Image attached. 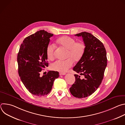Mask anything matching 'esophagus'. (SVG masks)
Returning <instances> with one entry per match:
<instances>
[{
  "mask_svg": "<svg viewBox=\"0 0 125 125\" xmlns=\"http://www.w3.org/2000/svg\"><path fill=\"white\" fill-rule=\"evenodd\" d=\"M59 75L61 76V75H66V73H63V72H60L59 73Z\"/></svg>",
  "mask_w": 125,
  "mask_h": 125,
  "instance_id": "obj_1",
  "label": "esophagus"
}]
</instances>
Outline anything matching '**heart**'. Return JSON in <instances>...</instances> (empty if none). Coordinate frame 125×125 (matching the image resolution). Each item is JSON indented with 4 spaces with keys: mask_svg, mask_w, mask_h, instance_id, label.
<instances>
[{
    "mask_svg": "<svg viewBox=\"0 0 125 125\" xmlns=\"http://www.w3.org/2000/svg\"><path fill=\"white\" fill-rule=\"evenodd\" d=\"M57 42L62 47L68 50L67 59L58 60L53 63L51 69L54 71L64 72L72 66L74 61H79L83 57L85 49V46L83 42H77L76 40L68 36L62 37L57 40ZM55 46L49 44L46 48V55L50 60L55 57Z\"/></svg>",
    "mask_w": 125,
    "mask_h": 125,
    "instance_id": "obj_1",
    "label": "heart"
}]
</instances>
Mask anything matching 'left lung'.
Masks as SVG:
<instances>
[{
    "label": "left lung",
    "mask_w": 125,
    "mask_h": 125,
    "mask_svg": "<svg viewBox=\"0 0 125 125\" xmlns=\"http://www.w3.org/2000/svg\"><path fill=\"white\" fill-rule=\"evenodd\" d=\"M82 37L85 46L84 54L73 70L84 78L75 74V82L70 88L74 96L84 98L94 93L100 85L107 66L106 51L103 43L91 33L85 31L75 34Z\"/></svg>",
    "instance_id": "1"
}]
</instances>
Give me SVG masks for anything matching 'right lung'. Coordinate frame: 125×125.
<instances>
[{
    "label": "right lung",
    "mask_w": 125,
    "mask_h": 125,
    "mask_svg": "<svg viewBox=\"0 0 125 125\" xmlns=\"http://www.w3.org/2000/svg\"><path fill=\"white\" fill-rule=\"evenodd\" d=\"M53 35L44 30L38 31L25 38L20 47L17 56L18 73L25 86L34 95H47L59 77V72L54 71L40 76V72L48 66L46 48Z\"/></svg>",
    "instance_id": "obj_1"
}]
</instances>
